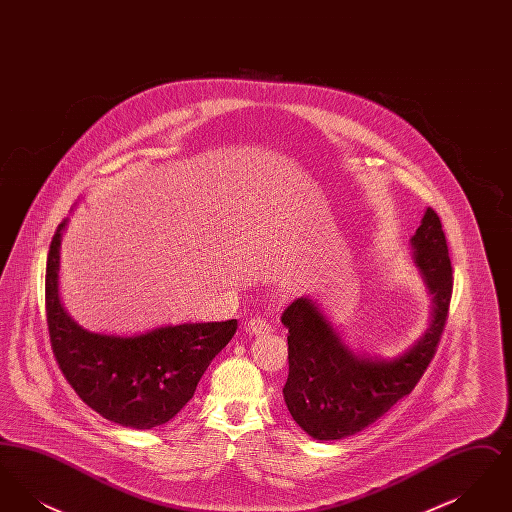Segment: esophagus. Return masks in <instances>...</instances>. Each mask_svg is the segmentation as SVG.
Here are the masks:
<instances>
[{
	"label": "esophagus",
	"mask_w": 512,
	"mask_h": 512,
	"mask_svg": "<svg viewBox=\"0 0 512 512\" xmlns=\"http://www.w3.org/2000/svg\"><path fill=\"white\" fill-rule=\"evenodd\" d=\"M270 324H268L265 318H251L247 324H245V332H249L251 336H267L270 334Z\"/></svg>",
	"instance_id": "1"
}]
</instances>
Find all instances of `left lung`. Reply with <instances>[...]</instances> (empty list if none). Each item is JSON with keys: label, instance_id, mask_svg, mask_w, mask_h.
Masks as SVG:
<instances>
[{"label": "left lung", "instance_id": "left-lung-1", "mask_svg": "<svg viewBox=\"0 0 512 512\" xmlns=\"http://www.w3.org/2000/svg\"><path fill=\"white\" fill-rule=\"evenodd\" d=\"M413 263L432 295L424 334L393 359L355 353L311 297H297L282 313L288 328L290 374L284 401L311 438L353 436L409 395L438 347L453 292V268L441 220L426 209L413 238Z\"/></svg>", "mask_w": 512, "mask_h": 512}]
</instances>
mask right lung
I'll use <instances>...</instances> for the list:
<instances>
[{
	"instance_id": "add662e5",
	"label": "right lung",
	"mask_w": 512,
	"mask_h": 512,
	"mask_svg": "<svg viewBox=\"0 0 512 512\" xmlns=\"http://www.w3.org/2000/svg\"><path fill=\"white\" fill-rule=\"evenodd\" d=\"M57 226L46 267L49 340L67 382L103 418L134 430L169 422L194 397L211 361L232 340L238 320L159 326L136 336L98 334L76 324L59 297Z\"/></svg>"
}]
</instances>
